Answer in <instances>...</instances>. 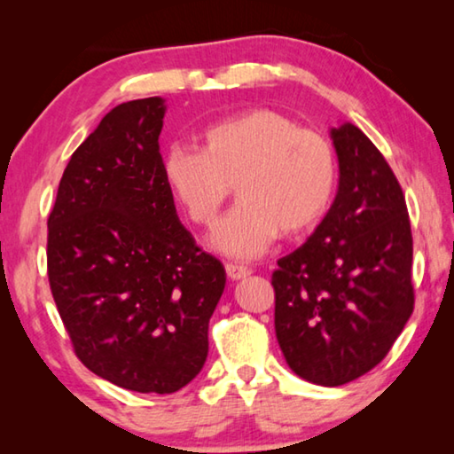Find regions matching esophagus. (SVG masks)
<instances>
[{"label":"esophagus","instance_id":"1","mask_svg":"<svg viewBox=\"0 0 454 454\" xmlns=\"http://www.w3.org/2000/svg\"><path fill=\"white\" fill-rule=\"evenodd\" d=\"M226 274H228V278L232 280V282H236V280H242V278H246V276H250L252 274V270L248 266H240V264H226Z\"/></svg>","mask_w":454,"mask_h":454}]
</instances>
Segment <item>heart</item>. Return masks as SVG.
Returning <instances> with one entry per match:
<instances>
[{
	"label": "heart",
	"mask_w": 454,
	"mask_h": 454,
	"mask_svg": "<svg viewBox=\"0 0 454 454\" xmlns=\"http://www.w3.org/2000/svg\"><path fill=\"white\" fill-rule=\"evenodd\" d=\"M200 142L202 152H168L162 176L198 226L216 222L236 186L240 204L210 236L220 254L256 258L280 234L304 236L326 216L340 176L328 137L274 110H248L214 121Z\"/></svg>",
	"instance_id": "1"
}]
</instances>
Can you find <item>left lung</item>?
Listing matches in <instances>:
<instances>
[{
  "label": "left lung",
  "instance_id": "1",
  "mask_svg": "<svg viewBox=\"0 0 454 454\" xmlns=\"http://www.w3.org/2000/svg\"><path fill=\"white\" fill-rule=\"evenodd\" d=\"M338 192L314 234L272 274L274 328L288 366L320 387L366 374L393 348L414 306L404 194L355 124L330 128Z\"/></svg>",
  "mask_w": 454,
  "mask_h": 454
}]
</instances>
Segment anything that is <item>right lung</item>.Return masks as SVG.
Instances as JSON below:
<instances>
[{"mask_svg": "<svg viewBox=\"0 0 454 454\" xmlns=\"http://www.w3.org/2000/svg\"><path fill=\"white\" fill-rule=\"evenodd\" d=\"M164 114L158 96L107 112L72 153L48 218L50 288L75 355L116 387L156 395L202 371L226 286L164 184Z\"/></svg>", "mask_w": 454, "mask_h": 454, "instance_id": "add662e5", "label": "right lung"}]
</instances>
